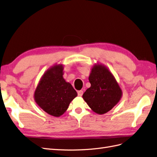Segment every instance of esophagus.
<instances>
[{
	"instance_id": "obj_1",
	"label": "esophagus",
	"mask_w": 157,
	"mask_h": 157,
	"mask_svg": "<svg viewBox=\"0 0 157 157\" xmlns=\"http://www.w3.org/2000/svg\"><path fill=\"white\" fill-rule=\"evenodd\" d=\"M78 95L79 97H82V95H83V91L82 90H79L78 91Z\"/></svg>"
}]
</instances>
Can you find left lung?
<instances>
[{"instance_id": "1", "label": "left lung", "mask_w": 157, "mask_h": 157, "mask_svg": "<svg viewBox=\"0 0 157 157\" xmlns=\"http://www.w3.org/2000/svg\"><path fill=\"white\" fill-rule=\"evenodd\" d=\"M89 81L91 87L82 97L95 113L105 114L120 101L122 89L113 74L104 65L98 64L93 67Z\"/></svg>"}]
</instances>
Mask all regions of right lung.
Masks as SVG:
<instances>
[{
	"label": "right lung",
	"mask_w": 157,
	"mask_h": 157,
	"mask_svg": "<svg viewBox=\"0 0 157 157\" xmlns=\"http://www.w3.org/2000/svg\"><path fill=\"white\" fill-rule=\"evenodd\" d=\"M63 69L62 64L49 68L40 79L34 93L36 103L47 113L56 117L63 114L78 95L72 86L64 79Z\"/></svg>",
	"instance_id": "1"
}]
</instances>
